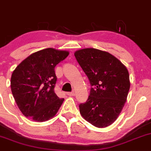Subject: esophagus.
I'll list each match as a JSON object with an SVG mask.
<instances>
[{
  "mask_svg": "<svg viewBox=\"0 0 151 151\" xmlns=\"http://www.w3.org/2000/svg\"><path fill=\"white\" fill-rule=\"evenodd\" d=\"M67 94L69 96H74L75 95V93L73 91H71V92H67Z\"/></svg>",
  "mask_w": 151,
  "mask_h": 151,
  "instance_id": "1",
  "label": "esophagus"
}]
</instances>
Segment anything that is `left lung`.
Returning <instances> with one entry per match:
<instances>
[{
    "mask_svg": "<svg viewBox=\"0 0 151 151\" xmlns=\"http://www.w3.org/2000/svg\"><path fill=\"white\" fill-rule=\"evenodd\" d=\"M74 54L91 85L88 99L79 105L81 114L94 127H108L117 119L127 101L128 70L116 57L99 49H81Z\"/></svg>",
    "mask_w": 151,
    "mask_h": 151,
    "instance_id": "obj_1",
    "label": "left lung"
}]
</instances>
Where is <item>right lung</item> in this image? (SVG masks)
<instances>
[{
  "instance_id": "obj_1",
  "label": "right lung",
  "mask_w": 151,
  "mask_h": 151,
  "mask_svg": "<svg viewBox=\"0 0 151 151\" xmlns=\"http://www.w3.org/2000/svg\"><path fill=\"white\" fill-rule=\"evenodd\" d=\"M69 52L52 48L33 53L14 70L11 88L22 114L35 122H46L54 117L63 104L54 92L57 82L54 68Z\"/></svg>"
}]
</instances>
